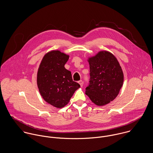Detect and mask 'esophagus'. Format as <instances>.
<instances>
[{
    "mask_svg": "<svg viewBox=\"0 0 153 153\" xmlns=\"http://www.w3.org/2000/svg\"><path fill=\"white\" fill-rule=\"evenodd\" d=\"M78 83L80 84L81 87H82V86H83V81H82V80H79V81L78 82Z\"/></svg>",
    "mask_w": 153,
    "mask_h": 153,
    "instance_id": "esophagus-1",
    "label": "esophagus"
}]
</instances>
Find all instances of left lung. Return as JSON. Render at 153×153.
Returning a JSON list of instances; mask_svg holds the SVG:
<instances>
[{
  "instance_id": "left-lung-1",
  "label": "left lung",
  "mask_w": 153,
  "mask_h": 153,
  "mask_svg": "<svg viewBox=\"0 0 153 153\" xmlns=\"http://www.w3.org/2000/svg\"><path fill=\"white\" fill-rule=\"evenodd\" d=\"M89 85L85 94L96 105L102 106L116 99L123 84L124 75L117 58L110 52L99 51L88 59Z\"/></svg>"
}]
</instances>
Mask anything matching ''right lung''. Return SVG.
<instances>
[{
	"label": "right lung",
	"mask_w": 153,
	"mask_h": 153,
	"mask_svg": "<svg viewBox=\"0 0 153 153\" xmlns=\"http://www.w3.org/2000/svg\"><path fill=\"white\" fill-rule=\"evenodd\" d=\"M68 58V55L60 51H49L43 57L37 74L40 95L48 103L59 108L67 105L74 91L80 87L65 68Z\"/></svg>",
	"instance_id": "add662e5"
}]
</instances>
